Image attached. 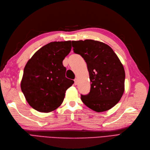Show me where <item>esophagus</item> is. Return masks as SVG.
<instances>
[{"label": "esophagus", "instance_id": "34e87169", "mask_svg": "<svg viewBox=\"0 0 150 150\" xmlns=\"http://www.w3.org/2000/svg\"><path fill=\"white\" fill-rule=\"evenodd\" d=\"M74 83H75V85H77V83H78V79L77 78H76L75 80H74Z\"/></svg>", "mask_w": 150, "mask_h": 150}]
</instances>
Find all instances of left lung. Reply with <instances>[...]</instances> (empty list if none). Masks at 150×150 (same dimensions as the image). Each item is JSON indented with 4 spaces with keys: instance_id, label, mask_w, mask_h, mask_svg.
I'll return each mask as SVG.
<instances>
[{
    "instance_id": "8db88e82",
    "label": "left lung",
    "mask_w": 150,
    "mask_h": 150,
    "mask_svg": "<svg viewBox=\"0 0 150 150\" xmlns=\"http://www.w3.org/2000/svg\"><path fill=\"white\" fill-rule=\"evenodd\" d=\"M74 52L86 61L91 91L81 96L82 102L96 112L109 110L120 100L125 90V70L117 55L108 45L87 39L72 41Z\"/></svg>"
}]
</instances>
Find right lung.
<instances>
[{
    "label": "right lung",
    "instance_id": "add662e5",
    "mask_svg": "<svg viewBox=\"0 0 150 150\" xmlns=\"http://www.w3.org/2000/svg\"><path fill=\"white\" fill-rule=\"evenodd\" d=\"M71 49V41L52 42L34 54L24 68L21 89L29 105L49 113L62 104L74 81L65 76L63 61Z\"/></svg>",
    "mask_w": 150,
    "mask_h": 150
}]
</instances>
